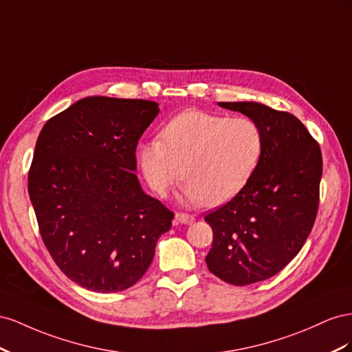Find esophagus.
<instances>
[{
    "label": "esophagus",
    "instance_id": "1",
    "mask_svg": "<svg viewBox=\"0 0 352 352\" xmlns=\"http://www.w3.org/2000/svg\"><path fill=\"white\" fill-rule=\"evenodd\" d=\"M175 218H177L178 223H182V224H192V223H195V219H196L193 215L184 214V212H178L175 215Z\"/></svg>",
    "mask_w": 352,
    "mask_h": 352
}]
</instances>
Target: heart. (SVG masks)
Listing matches in <instances>:
<instances>
[{"label": "heart", "instance_id": "b5f03b06", "mask_svg": "<svg viewBox=\"0 0 352 352\" xmlns=\"http://www.w3.org/2000/svg\"><path fill=\"white\" fill-rule=\"evenodd\" d=\"M263 148V133L252 119L187 110L162 128L160 140L138 147V162L159 196L183 177L190 204L221 205L249 183Z\"/></svg>", "mask_w": 352, "mask_h": 352}]
</instances>
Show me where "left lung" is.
I'll return each mask as SVG.
<instances>
[{
  "mask_svg": "<svg viewBox=\"0 0 352 352\" xmlns=\"http://www.w3.org/2000/svg\"><path fill=\"white\" fill-rule=\"evenodd\" d=\"M250 118L264 138L263 156L249 183L205 217L212 248L205 261L224 282L246 286L276 276L313 230L323 159L305 125L289 112L255 102L218 103Z\"/></svg>",
  "mask_w": 352,
  "mask_h": 352,
  "instance_id": "left-lung-1",
  "label": "left lung"
}]
</instances>
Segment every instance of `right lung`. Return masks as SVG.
Returning <instances> with one entry per match:
<instances>
[{
	"label": "right lung",
	"instance_id": "obj_1",
	"mask_svg": "<svg viewBox=\"0 0 352 352\" xmlns=\"http://www.w3.org/2000/svg\"><path fill=\"white\" fill-rule=\"evenodd\" d=\"M157 113L148 100L85 97L36 140L28 192L39 233L57 267L93 292L135 285L173 224L134 173L138 140Z\"/></svg>",
	"mask_w": 352,
	"mask_h": 352
}]
</instances>
